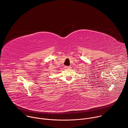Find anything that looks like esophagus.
Wrapping results in <instances>:
<instances>
[{
    "label": "esophagus",
    "mask_w": 128,
    "mask_h": 128,
    "mask_svg": "<svg viewBox=\"0 0 128 128\" xmlns=\"http://www.w3.org/2000/svg\"><path fill=\"white\" fill-rule=\"evenodd\" d=\"M65 68L67 69H69L71 68V67L70 66H65Z\"/></svg>",
    "instance_id": "obj_1"
}]
</instances>
